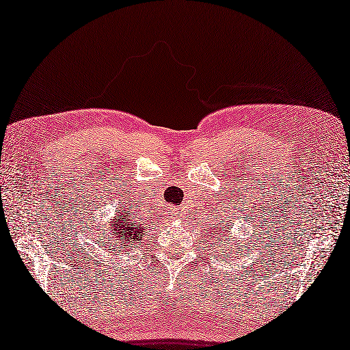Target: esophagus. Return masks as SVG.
I'll return each instance as SVG.
<instances>
[{
  "label": "esophagus",
  "instance_id": "34e87169",
  "mask_svg": "<svg viewBox=\"0 0 350 350\" xmlns=\"http://www.w3.org/2000/svg\"><path fill=\"white\" fill-rule=\"evenodd\" d=\"M173 215H174V213H173Z\"/></svg>",
  "mask_w": 350,
  "mask_h": 350
}]
</instances>
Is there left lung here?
Wrapping results in <instances>:
<instances>
[{"mask_svg": "<svg viewBox=\"0 0 350 350\" xmlns=\"http://www.w3.org/2000/svg\"><path fill=\"white\" fill-rule=\"evenodd\" d=\"M219 224H221V221H219Z\"/></svg>", "mask_w": 350, "mask_h": 350, "instance_id": "left-lung-1", "label": "left lung"}]
</instances>
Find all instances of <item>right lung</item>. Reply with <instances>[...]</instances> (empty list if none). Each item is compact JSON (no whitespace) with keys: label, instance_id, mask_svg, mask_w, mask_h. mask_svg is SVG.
Here are the masks:
<instances>
[{"label":"right lung","instance_id":"right-lung-1","mask_svg":"<svg viewBox=\"0 0 350 350\" xmlns=\"http://www.w3.org/2000/svg\"><path fill=\"white\" fill-rule=\"evenodd\" d=\"M128 213H129L128 206L118 207L114 221L111 222V226H113L111 233H113V237H116L114 247L128 248L129 245L135 247L137 241L143 239L144 228L141 227V224H138V222ZM118 252H122V250H118Z\"/></svg>","mask_w":350,"mask_h":350}]
</instances>
